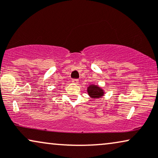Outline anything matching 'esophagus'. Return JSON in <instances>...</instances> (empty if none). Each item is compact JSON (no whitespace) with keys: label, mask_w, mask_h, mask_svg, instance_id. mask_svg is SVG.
<instances>
[{"label":"esophagus","mask_w":158,"mask_h":158,"mask_svg":"<svg viewBox=\"0 0 158 158\" xmlns=\"http://www.w3.org/2000/svg\"><path fill=\"white\" fill-rule=\"evenodd\" d=\"M72 82H73V83H75V84H78L79 83V81L77 79H73V80H72Z\"/></svg>","instance_id":"1"}]
</instances>
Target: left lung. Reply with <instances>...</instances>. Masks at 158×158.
Returning <instances> with one entry per match:
<instances>
[{
	"label": "left lung",
	"mask_w": 158,
	"mask_h": 158,
	"mask_svg": "<svg viewBox=\"0 0 158 158\" xmlns=\"http://www.w3.org/2000/svg\"><path fill=\"white\" fill-rule=\"evenodd\" d=\"M87 92L89 97L94 99L102 98L105 94V91L102 87L95 84H90L87 88Z\"/></svg>",
	"instance_id": "obj_1"
}]
</instances>
